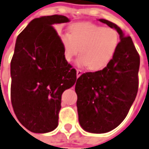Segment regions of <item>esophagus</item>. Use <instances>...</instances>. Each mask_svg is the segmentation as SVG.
Segmentation results:
<instances>
[{"instance_id":"obj_1","label":"esophagus","mask_w":149,"mask_h":149,"mask_svg":"<svg viewBox=\"0 0 149 149\" xmlns=\"http://www.w3.org/2000/svg\"><path fill=\"white\" fill-rule=\"evenodd\" d=\"M82 72H83L82 70H81V69H77V77H79L82 74Z\"/></svg>"}]
</instances>
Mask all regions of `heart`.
I'll return each mask as SVG.
<instances>
[{
  "instance_id": "heart-1",
  "label": "heart",
  "mask_w": 149,
  "mask_h": 149,
  "mask_svg": "<svg viewBox=\"0 0 149 149\" xmlns=\"http://www.w3.org/2000/svg\"><path fill=\"white\" fill-rule=\"evenodd\" d=\"M64 57L71 62L81 53L77 63L99 71L109 64L117 52L119 36L116 30L91 23H77L70 27V32L60 36Z\"/></svg>"
}]
</instances>
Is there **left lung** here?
<instances>
[{
  "label": "left lung",
  "instance_id": "left-lung-1",
  "mask_svg": "<svg viewBox=\"0 0 149 149\" xmlns=\"http://www.w3.org/2000/svg\"><path fill=\"white\" fill-rule=\"evenodd\" d=\"M120 35L118 48L107 67L77 78L75 91L79 123L86 131L106 133L121 124L134 103L139 88L140 58L130 36L117 25L99 19Z\"/></svg>",
  "mask_w": 149,
  "mask_h": 149
}]
</instances>
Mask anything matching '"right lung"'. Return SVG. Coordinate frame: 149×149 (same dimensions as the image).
Listing matches in <instances>:
<instances>
[{
	"mask_svg": "<svg viewBox=\"0 0 149 149\" xmlns=\"http://www.w3.org/2000/svg\"><path fill=\"white\" fill-rule=\"evenodd\" d=\"M68 22L63 15L36 18L16 40L10 63L11 103L19 122L33 133L57 127L62 94L77 81V71L65 59L53 28Z\"/></svg>",
	"mask_w": 149,
	"mask_h": 149,
	"instance_id": "1",
	"label": "right lung"
}]
</instances>
